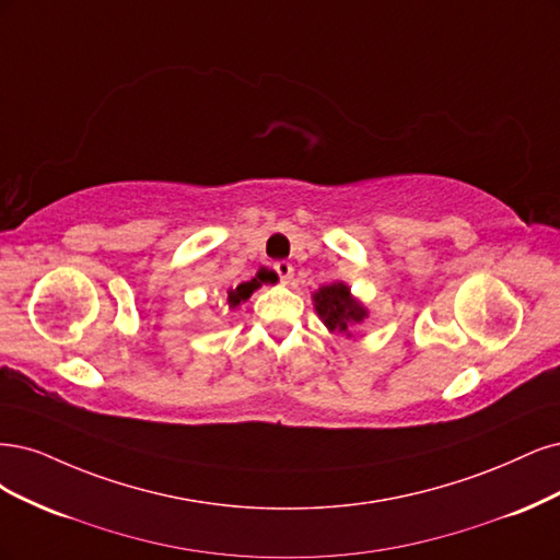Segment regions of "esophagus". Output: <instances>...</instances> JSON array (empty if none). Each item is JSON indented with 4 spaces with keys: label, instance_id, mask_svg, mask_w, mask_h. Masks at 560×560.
Masks as SVG:
<instances>
[{
    "label": "esophagus",
    "instance_id": "34e87169",
    "mask_svg": "<svg viewBox=\"0 0 560 560\" xmlns=\"http://www.w3.org/2000/svg\"><path fill=\"white\" fill-rule=\"evenodd\" d=\"M275 272H277V277H279L283 283H288V281L293 279V265L285 262V260H279V262H275Z\"/></svg>",
    "mask_w": 560,
    "mask_h": 560
}]
</instances>
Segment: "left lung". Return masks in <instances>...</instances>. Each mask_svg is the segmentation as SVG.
<instances>
[{
	"label": "left lung",
	"mask_w": 560,
	"mask_h": 560,
	"mask_svg": "<svg viewBox=\"0 0 560 560\" xmlns=\"http://www.w3.org/2000/svg\"><path fill=\"white\" fill-rule=\"evenodd\" d=\"M314 302H316V312L323 318V323L328 326V330L347 332L349 326L363 323V318L368 316L365 306L351 298L347 283H330V285L318 288Z\"/></svg>",
	"instance_id": "1"
}]
</instances>
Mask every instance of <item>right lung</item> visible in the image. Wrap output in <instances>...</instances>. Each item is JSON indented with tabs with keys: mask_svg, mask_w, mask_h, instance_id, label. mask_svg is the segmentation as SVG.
<instances>
[{
	"mask_svg": "<svg viewBox=\"0 0 560 560\" xmlns=\"http://www.w3.org/2000/svg\"><path fill=\"white\" fill-rule=\"evenodd\" d=\"M260 283H258V279H250V281H246V283H240L237 288H234V291H228V304L232 306H240L242 302H246L248 298H250V293L256 291Z\"/></svg>",
	"mask_w": 560,
	"mask_h": 560,
	"instance_id": "obj_1",
	"label": "right lung"
}]
</instances>
